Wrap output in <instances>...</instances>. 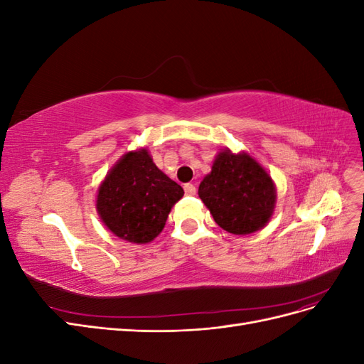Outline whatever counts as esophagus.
<instances>
[{
	"instance_id": "esophagus-1",
	"label": "esophagus",
	"mask_w": 364,
	"mask_h": 364,
	"mask_svg": "<svg viewBox=\"0 0 364 364\" xmlns=\"http://www.w3.org/2000/svg\"><path fill=\"white\" fill-rule=\"evenodd\" d=\"M183 190H185V194L186 196H194L196 194V186L193 185V183H186L185 186H183Z\"/></svg>"
}]
</instances>
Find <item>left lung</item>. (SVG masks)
Masks as SVG:
<instances>
[{"instance_id": "obj_1", "label": "left lung", "mask_w": 364, "mask_h": 364, "mask_svg": "<svg viewBox=\"0 0 364 364\" xmlns=\"http://www.w3.org/2000/svg\"><path fill=\"white\" fill-rule=\"evenodd\" d=\"M199 197L226 232L249 235L270 222L277 206V185L247 151L222 149L199 185Z\"/></svg>"}]
</instances>
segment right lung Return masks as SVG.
<instances>
[{
    "instance_id": "add662e5",
    "label": "right lung",
    "mask_w": 364,
    "mask_h": 364,
    "mask_svg": "<svg viewBox=\"0 0 364 364\" xmlns=\"http://www.w3.org/2000/svg\"><path fill=\"white\" fill-rule=\"evenodd\" d=\"M182 196V186L156 167L147 147H139L126 151L107 171L97 190L95 208L115 237L146 245L162 232Z\"/></svg>"
}]
</instances>
